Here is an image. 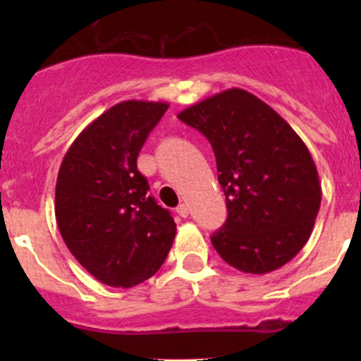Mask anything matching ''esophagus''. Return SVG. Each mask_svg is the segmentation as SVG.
Listing matches in <instances>:
<instances>
[{
	"mask_svg": "<svg viewBox=\"0 0 361 361\" xmlns=\"http://www.w3.org/2000/svg\"><path fill=\"white\" fill-rule=\"evenodd\" d=\"M176 213L180 214L181 218H187V216H188V213H190V209H188L187 204H180V206L176 207Z\"/></svg>",
	"mask_w": 361,
	"mask_h": 361,
	"instance_id": "34e87169",
	"label": "esophagus"
}]
</instances>
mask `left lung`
Instances as JSON below:
<instances>
[{"label": "left lung", "mask_w": 361, "mask_h": 361, "mask_svg": "<svg viewBox=\"0 0 361 361\" xmlns=\"http://www.w3.org/2000/svg\"><path fill=\"white\" fill-rule=\"evenodd\" d=\"M216 157L227 220L211 235L228 265L248 274L283 267L311 235L322 185L304 141L281 115L243 89H228L178 113Z\"/></svg>", "instance_id": "obj_1"}]
</instances>
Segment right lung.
<instances>
[{
    "label": "right lung",
    "instance_id": "add662e5",
    "mask_svg": "<svg viewBox=\"0 0 361 361\" xmlns=\"http://www.w3.org/2000/svg\"><path fill=\"white\" fill-rule=\"evenodd\" d=\"M169 104L122 101L78 134L57 174L56 218L73 257L96 279L130 288L166 260L176 224L148 195L137 155Z\"/></svg>",
    "mask_w": 361,
    "mask_h": 361
}]
</instances>
